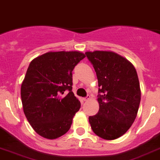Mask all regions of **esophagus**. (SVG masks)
<instances>
[{"mask_svg": "<svg viewBox=\"0 0 160 160\" xmlns=\"http://www.w3.org/2000/svg\"><path fill=\"white\" fill-rule=\"evenodd\" d=\"M90 98V96L88 95L87 97H85V98H84V101H88Z\"/></svg>", "mask_w": 160, "mask_h": 160, "instance_id": "esophagus-1", "label": "esophagus"}]
</instances>
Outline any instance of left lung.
<instances>
[{"instance_id":"obj_1","label":"left lung","mask_w":160,"mask_h":160,"mask_svg":"<svg viewBox=\"0 0 160 160\" xmlns=\"http://www.w3.org/2000/svg\"><path fill=\"white\" fill-rule=\"evenodd\" d=\"M98 82L99 110L89 117L93 132L104 140H115L128 131L141 102L138 76L133 65L112 52H86Z\"/></svg>"}]
</instances>
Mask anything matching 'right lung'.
Here are the masks:
<instances>
[{
    "label": "right lung",
    "mask_w": 160,
    "mask_h": 160,
    "mask_svg": "<svg viewBox=\"0 0 160 160\" xmlns=\"http://www.w3.org/2000/svg\"><path fill=\"white\" fill-rule=\"evenodd\" d=\"M85 58L80 52H50L30 62L21 84L23 109L44 138L57 139L71 128L80 102L72 92V71Z\"/></svg>",
    "instance_id": "1"
}]
</instances>
